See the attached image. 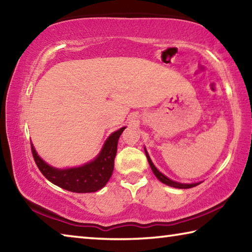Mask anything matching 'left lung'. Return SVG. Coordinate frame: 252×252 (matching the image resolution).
I'll return each mask as SVG.
<instances>
[{"label":"left lung","instance_id":"obj_1","mask_svg":"<svg viewBox=\"0 0 252 252\" xmlns=\"http://www.w3.org/2000/svg\"><path fill=\"white\" fill-rule=\"evenodd\" d=\"M144 151H146V150H144ZM146 156H147V159H148L149 164H150V167H151V169H152V172L155 173V176H156L158 179H159V180H160L162 183H164V185L170 186V187H173V188H179V189H189V188H193V187H195V186L200 185V183H191V185H183V183H179V182L170 180L169 178L165 177L164 174H162V173L159 171V170H158V169L155 167V164L152 163V161H151V159H150V157H149L147 151H146Z\"/></svg>","mask_w":252,"mask_h":252}]
</instances>
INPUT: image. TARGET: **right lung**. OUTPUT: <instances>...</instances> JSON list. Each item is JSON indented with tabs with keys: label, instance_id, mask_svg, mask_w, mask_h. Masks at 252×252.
I'll return each instance as SVG.
<instances>
[{
	"label": "right lung",
	"instance_id": "add662e5",
	"mask_svg": "<svg viewBox=\"0 0 252 252\" xmlns=\"http://www.w3.org/2000/svg\"><path fill=\"white\" fill-rule=\"evenodd\" d=\"M125 129L126 127H121L120 130L113 132L105 141L104 147L96 159L82 167L64 170L50 167L37 156L31 144L34 161L41 173L55 186L76 193L94 192L102 189L112 176L114 159L117 156L118 140Z\"/></svg>",
	"mask_w": 252,
	"mask_h": 252
}]
</instances>
